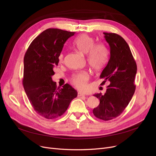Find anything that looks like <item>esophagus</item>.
<instances>
[{"label": "esophagus", "mask_w": 156, "mask_h": 156, "mask_svg": "<svg viewBox=\"0 0 156 156\" xmlns=\"http://www.w3.org/2000/svg\"><path fill=\"white\" fill-rule=\"evenodd\" d=\"M78 97L85 96V94H82V93H81V92H78Z\"/></svg>", "instance_id": "obj_1"}]
</instances>
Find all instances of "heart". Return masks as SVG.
<instances>
[{"instance_id": "b5f03b06", "label": "heart", "mask_w": 156, "mask_h": 156, "mask_svg": "<svg viewBox=\"0 0 156 156\" xmlns=\"http://www.w3.org/2000/svg\"><path fill=\"white\" fill-rule=\"evenodd\" d=\"M95 43L94 39L88 35H81L74 41L73 45L83 54H87V59L90 66L95 71L102 69L108 58V50L103 43ZM59 61L64 60V54L59 55ZM89 75L87 71H81L74 75L71 83L79 90L87 88Z\"/></svg>"}]
</instances>
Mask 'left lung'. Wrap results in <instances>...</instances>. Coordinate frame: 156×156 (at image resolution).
<instances>
[{
	"mask_svg": "<svg viewBox=\"0 0 156 156\" xmlns=\"http://www.w3.org/2000/svg\"><path fill=\"white\" fill-rule=\"evenodd\" d=\"M110 47V58L100 75L110 84L104 94H96L100 104L93 110L94 116L104 121L116 118L128 105L135 93L134 84L136 74V64L124 38L114 33H104Z\"/></svg>",
	"mask_w": 156,
	"mask_h": 156,
	"instance_id": "left-lung-1",
	"label": "left lung"
}]
</instances>
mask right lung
Instances as JSON below:
<instances>
[{"instance_id":"add662e5","label":"right lung","mask_w":156,"mask_h":156,"mask_svg":"<svg viewBox=\"0 0 156 156\" xmlns=\"http://www.w3.org/2000/svg\"><path fill=\"white\" fill-rule=\"evenodd\" d=\"M75 34L57 28L47 29L33 40L24 55V91L34 110L46 119L62 116L77 97V91L70 85L57 87L52 80L64 44Z\"/></svg>"}]
</instances>
